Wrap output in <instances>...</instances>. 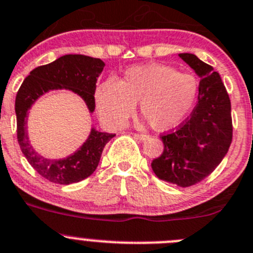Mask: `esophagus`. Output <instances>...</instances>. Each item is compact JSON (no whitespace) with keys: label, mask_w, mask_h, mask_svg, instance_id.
<instances>
[{"label":"esophagus","mask_w":253,"mask_h":253,"mask_svg":"<svg viewBox=\"0 0 253 253\" xmlns=\"http://www.w3.org/2000/svg\"><path fill=\"white\" fill-rule=\"evenodd\" d=\"M134 135L136 136V138L139 139V140H146V139L149 138V135H146V134H139V133H135Z\"/></svg>","instance_id":"esophagus-1"}]
</instances>
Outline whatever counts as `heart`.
Instances as JSON below:
<instances>
[{
  "label": "heart",
  "instance_id": "b5f03b06",
  "mask_svg": "<svg viewBox=\"0 0 253 253\" xmlns=\"http://www.w3.org/2000/svg\"><path fill=\"white\" fill-rule=\"evenodd\" d=\"M199 84L195 77L160 63L134 66L119 82L109 78L95 89V107L110 126L125 124L139 102V110L151 128L169 130L194 107Z\"/></svg>",
  "mask_w": 253,
  "mask_h": 253
}]
</instances>
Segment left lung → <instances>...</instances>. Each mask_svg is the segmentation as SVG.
<instances>
[{"label":"left lung","mask_w":253,"mask_h":253,"mask_svg":"<svg viewBox=\"0 0 253 253\" xmlns=\"http://www.w3.org/2000/svg\"><path fill=\"white\" fill-rule=\"evenodd\" d=\"M200 77L191 114L169 133L161 134L164 150L151 163L163 181L180 187L203 181L217 168L232 141L231 102L217 72L191 53H180Z\"/></svg>","instance_id":"1"}]
</instances>
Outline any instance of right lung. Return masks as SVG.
<instances>
[{
	"instance_id": "1",
	"label": "right lung",
	"mask_w": 253,
	"mask_h": 253,
	"mask_svg": "<svg viewBox=\"0 0 253 253\" xmlns=\"http://www.w3.org/2000/svg\"><path fill=\"white\" fill-rule=\"evenodd\" d=\"M104 68L99 58L83 54H67L54 62L33 69L26 77L16 95L17 140L31 167L42 177L54 184L69 185L79 182L93 174L99 164L105 144L115 134L100 133L92 129L90 135L73 155L61 160H49L38 155L27 136V110L38 97L50 89H71L81 95L93 112L95 108V83Z\"/></svg>"
}]
</instances>
